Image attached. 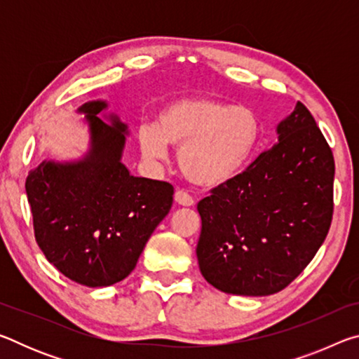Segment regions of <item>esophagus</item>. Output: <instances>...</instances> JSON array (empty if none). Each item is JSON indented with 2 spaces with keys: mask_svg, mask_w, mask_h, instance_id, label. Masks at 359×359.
<instances>
[{
  "mask_svg": "<svg viewBox=\"0 0 359 359\" xmlns=\"http://www.w3.org/2000/svg\"><path fill=\"white\" fill-rule=\"evenodd\" d=\"M175 203L180 205H185V208H190V205L194 204V199L191 198V194H188L185 190H177L174 194Z\"/></svg>",
  "mask_w": 359,
  "mask_h": 359,
  "instance_id": "obj_1",
  "label": "esophagus"
}]
</instances>
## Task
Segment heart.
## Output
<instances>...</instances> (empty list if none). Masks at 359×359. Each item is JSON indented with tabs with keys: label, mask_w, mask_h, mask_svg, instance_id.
I'll return each mask as SVG.
<instances>
[{
	"label": "heart",
	"mask_w": 359,
	"mask_h": 359,
	"mask_svg": "<svg viewBox=\"0 0 359 359\" xmlns=\"http://www.w3.org/2000/svg\"><path fill=\"white\" fill-rule=\"evenodd\" d=\"M139 147L149 160H163L168 145L179 149L182 174L191 184L215 188L245 171L263 141L257 112L209 96L179 98L163 106L156 123L137 131Z\"/></svg>",
	"instance_id": "1"
}]
</instances>
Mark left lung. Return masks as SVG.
<instances>
[{"label": "left lung", "instance_id": "8db88e82", "mask_svg": "<svg viewBox=\"0 0 359 359\" xmlns=\"http://www.w3.org/2000/svg\"><path fill=\"white\" fill-rule=\"evenodd\" d=\"M277 133L274 147L198 203L199 269L224 293L269 296L287 288L331 226L334 156L317 121L297 102Z\"/></svg>", "mask_w": 359, "mask_h": 359}]
</instances>
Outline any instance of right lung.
<instances>
[{
    "instance_id": "1",
    "label": "right lung",
    "mask_w": 359,
    "mask_h": 359,
    "mask_svg": "<svg viewBox=\"0 0 359 359\" xmlns=\"http://www.w3.org/2000/svg\"><path fill=\"white\" fill-rule=\"evenodd\" d=\"M106 102H85L92 150L79 163L42 161L28 174L34 238L48 263L85 287H109L135 269L172 205L168 182L135 177L120 161L126 126L98 114Z\"/></svg>"
}]
</instances>
